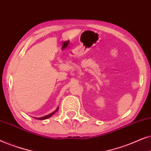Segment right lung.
Segmentation results:
<instances>
[{
  "label": "right lung",
  "mask_w": 151,
  "mask_h": 151,
  "mask_svg": "<svg viewBox=\"0 0 151 151\" xmlns=\"http://www.w3.org/2000/svg\"><path fill=\"white\" fill-rule=\"evenodd\" d=\"M58 109H59V107H58V108L55 109V110L53 111V112H52L51 113H50V114H49V115H45V116H43V117H36V119H40V120H43V119H48V118H49V117H51V116H52V115L54 114L55 113H56L58 111Z\"/></svg>",
  "instance_id": "add662e5"
}]
</instances>
